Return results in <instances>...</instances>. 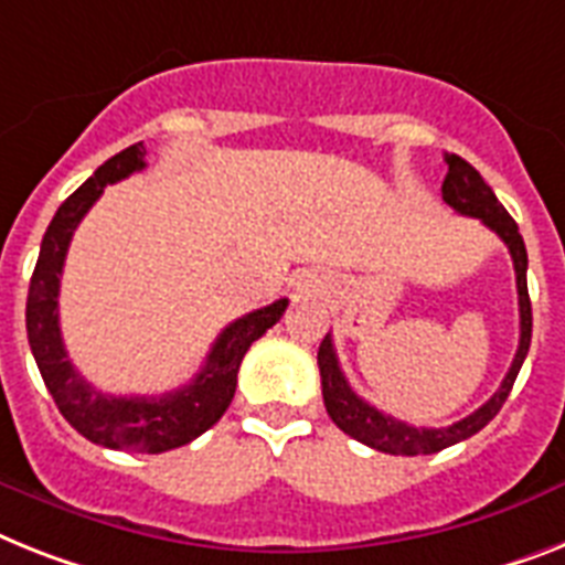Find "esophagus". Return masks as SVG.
<instances>
[{"instance_id": "obj_1", "label": "esophagus", "mask_w": 565, "mask_h": 565, "mask_svg": "<svg viewBox=\"0 0 565 565\" xmlns=\"http://www.w3.org/2000/svg\"><path fill=\"white\" fill-rule=\"evenodd\" d=\"M294 288H297V294H309V286H306V282H294Z\"/></svg>"}]
</instances>
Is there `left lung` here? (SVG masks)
Instances as JSON below:
<instances>
[{"label": "left lung", "mask_w": 565, "mask_h": 565, "mask_svg": "<svg viewBox=\"0 0 565 565\" xmlns=\"http://www.w3.org/2000/svg\"><path fill=\"white\" fill-rule=\"evenodd\" d=\"M447 175L441 184V199H445L456 213L461 216L479 218L484 227H491L497 236L508 245L511 259H514L516 271V294H520V347H516L514 363L508 375L502 377V386L491 398L484 401L477 413H470L461 422L450 424V427H413L407 422H398L393 416H384L381 409H375L370 401H363L361 395L349 386L347 375L340 370L338 355H334L332 334H326L320 349H317V366H320V384H323V404L326 413L332 416L340 430L358 439L361 445L375 447L381 454L393 456H427L439 454L445 447L456 445V441L470 439L473 433H479L484 424L491 422L505 404L511 386H514L520 366H523L525 355L531 347V300H529V254H525V242L520 236V227L508 210L502 207L500 199L493 195V190L484 184L473 167L459 156H445Z\"/></svg>", "instance_id": "1"}]
</instances>
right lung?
<instances>
[{
    "label": "right lung",
    "instance_id": "obj_1",
    "mask_svg": "<svg viewBox=\"0 0 565 565\" xmlns=\"http://www.w3.org/2000/svg\"><path fill=\"white\" fill-rule=\"evenodd\" d=\"M143 156H147L143 143L126 147L124 152L97 167L95 175L60 204L49 231L42 236L40 259H36L31 288H28L25 329L42 381L74 430L86 436L88 441L111 447V450L164 454L172 447L199 439L204 430H210L225 416L233 393H236V372H239L242 358L250 343L263 338L282 317L288 300H277L265 309L233 320L216 338L199 375L175 393L158 395V398H147V395L124 398V395L100 393L88 384L65 355L63 334H60V274H63L65 254H68V242L88 207L100 199L106 184H115V181L143 170L147 167Z\"/></svg>",
    "mask_w": 565,
    "mask_h": 565
}]
</instances>
